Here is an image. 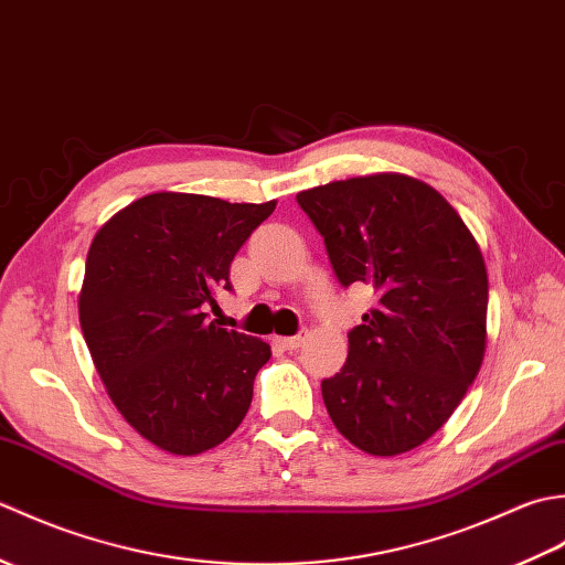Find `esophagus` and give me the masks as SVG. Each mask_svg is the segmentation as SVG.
Returning <instances> with one entry per match:
<instances>
[{
	"instance_id": "1",
	"label": "esophagus",
	"mask_w": 565,
	"mask_h": 565,
	"mask_svg": "<svg viewBox=\"0 0 565 565\" xmlns=\"http://www.w3.org/2000/svg\"><path fill=\"white\" fill-rule=\"evenodd\" d=\"M276 342H279V347H284L286 352H294L303 344V338L301 334H294V338H276Z\"/></svg>"
}]
</instances>
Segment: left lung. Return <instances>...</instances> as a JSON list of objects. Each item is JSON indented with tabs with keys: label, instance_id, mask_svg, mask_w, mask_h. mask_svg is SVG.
<instances>
[{
	"label": "left lung",
	"instance_id": "left-lung-1",
	"mask_svg": "<svg viewBox=\"0 0 565 565\" xmlns=\"http://www.w3.org/2000/svg\"><path fill=\"white\" fill-rule=\"evenodd\" d=\"M338 281L376 306L350 330L340 374L322 379L334 427L374 456L415 449L447 423L486 354L488 274L447 199L405 174L301 191Z\"/></svg>",
	"mask_w": 565,
	"mask_h": 565
}]
</instances>
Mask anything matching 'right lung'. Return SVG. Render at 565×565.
I'll return each instance as SVG.
<instances>
[{
  "instance_id": "1",
  "label": "right lung",
  "mask_w": 565,
  "mask_h": 565,
  "mask_svg": "<svg viewBox=\"0 0 565 565\" xmlns=\"http://www.w3.org/2000/svg\"><path fill=\"white\" fill-rule=\"evenodd\" d=\"M276 201L150 194L94 235L79 326L118 413L170 454L218 447L249 411L267 342L209 322L231 264Z\"/></svg>"
}]
</instances>
